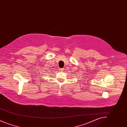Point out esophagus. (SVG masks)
Segmentation results:
<instances>
[{"instance_id":"34e87169","label":"esophagus","mask_w":127,"mask_h":127,"mask_svg":"<svg viewBox=\"0 0 127 127\" xmlns=\"http://www.w3.org/2000/svg\"><path fill=\"white\" fill-rule=\"evenodd\" d=\"M59 71H63L64 70V68H59Z\"/></svg>"}]
</instances>
